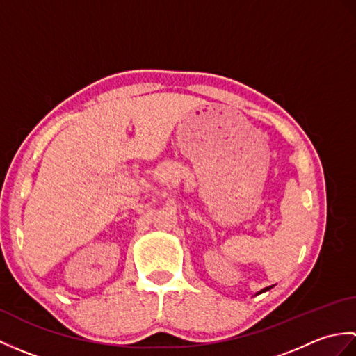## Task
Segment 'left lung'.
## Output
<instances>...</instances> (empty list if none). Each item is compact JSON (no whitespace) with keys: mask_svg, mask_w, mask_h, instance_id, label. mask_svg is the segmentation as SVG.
<instances>
[{"mask_svg":"<svg viewBox=\"0 0 356 356\" xmlns=\"http://www.w3.org/2000/svg\"><path fill=\"white\" fill-rule=\"evenodd\" d=\"M270 287H272V286H269V287H264V289H261V291H260L259 293H261V292H266V291H269V289H270Z\"/></svg>","mask_w":356,"mask_h":356,"instance_id":"1","label":"left lung"}]
</instances>
